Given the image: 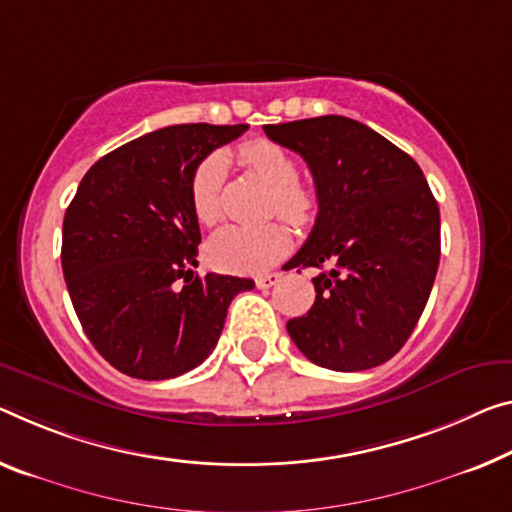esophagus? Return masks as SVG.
Masks as SVG:
<instances>
[{
  "label": "esophagus",
  "instance_id": "esophagus-1",
  "mask_svg": "<svg viewBox=\"0 0 512 512\" xmlns=\"http://www.w3.org/2000/svg\"><path fill=\"white\" fill-rule=\"evenodd\" d=\"M279 281H281V272H267V274H261V277H256V286L258 288H270Z\"/></svg>",
  "mask_w": 512,
  "mask_h": 512
}]
</instances>
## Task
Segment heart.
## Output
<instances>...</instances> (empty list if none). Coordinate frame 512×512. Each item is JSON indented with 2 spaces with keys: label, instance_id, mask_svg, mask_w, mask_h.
Returning <instances> with one entry per match:
<instances>
[{
  "label": "heart",
  "instance_id": "b5f03b06",
  "mask_svg": "<svg viewBox=\"0 0 512 512\" xmlns=\"http://www.w3.org/2000/svg\"><path fill=\"white\" fill-rule=\"evenodd\" d=\"M240 160L272 190V210L288 224L311 222L318 199L311 185L302 183L293 153L272 139H254L242 144ZM224 160L210 155L196 167L190 185L192 210L201 224L217 219V194L222 185ZM288 251V233L279 224L226 226L208 240L206 256L217 270L251 274L263 272Z\"/></svg>",
  "mask_w": 512,
  "mask_h": 512
}]
</instances>
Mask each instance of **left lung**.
Instances as JSON below:
<instances>
[{
    "label": "left lung",
    "instance_id": "obj_1",
    "mask_svg": "<svg viewBox=\"0 0 512 512\" xmlns=\"http://www.w3.org/2000/svg\"><path fill=\"white\" fill-rule=\"evenodd\" d=\"M300 153L318 217L288 267H327L316 302L288 320L306 359L329 371L389 361L414 332L439 265V206L410 155L348 116L263 125Z\"/></svg>",
    "mask_w": 512,
    "mask_h": 512
}]
</instances>
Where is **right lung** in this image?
Instances as JSON below:
<instances>
[{
    "instance_id": "add662e5",
    "label": "right lung",
    "mask_w": 512,
    "mask_h": 512,
    "mask_svg": "<svg viewBox=\"0 0 512 512\" xmlns=\"http://www.w3.org/2000/svg\"><path fill=\"white\" fill-rule=\"evenodd\" d=\"M249 125L185 123L107 153L64 217L61 267L84 334L137 380H169L206 359L251 279L194 274L201 242L192 176ZM184 283L180 284L179 281Z\"/></svg>"
}]
</instances>
